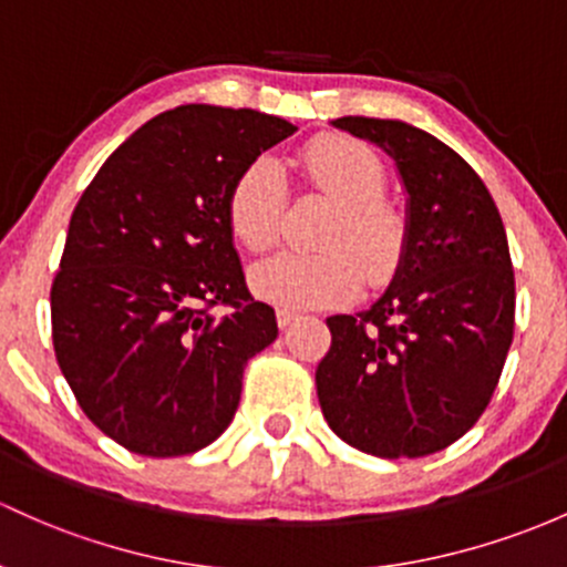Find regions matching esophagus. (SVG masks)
<instances>
[{
  "label": "esophagus",
  "instance_id": "esophagus-1",
  "mask_svg": "<svg viewBox=\"0 0 567 567\" xmlns=\"http://www.w3.org/2000/svg\"><path fill=\"white\" fill-rule=\"evenodd\" d=\"M295 319H297L295 310H289V308H278L276 310V321H278V327H281V330L291 327V321H295Z\"/></svg>",
  "mask_w": 567,
  "mask_h": 567
}]
</instances>
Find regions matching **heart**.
<instances>
[{
    "label": "heart",
    "instance_id": "obj_1",
    "mask_svg": "<svg viewBox=\"0 0 567 567\" xmlns=\"http://www.w3.org/2000/svg\"><path fill=\"white\" fill-rule=\"evenodd\" d=\"M302 181L310 192L332 199L334 210L321 229L316 254H276L251 270L259 297L289 308H327L349 302L362 286H386L403 267L411 221L383 194L386 167L370 145L354 137H316L300 154ZM289 208L284 169L259 156L237 175L227 199L229 229L248 251L278 243Z\"/></svg>",
    "mask_w": 567,
    "mask_h": 567
}]
</instances>
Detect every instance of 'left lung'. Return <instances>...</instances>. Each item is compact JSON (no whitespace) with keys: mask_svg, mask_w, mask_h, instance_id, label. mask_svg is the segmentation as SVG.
Returning a JSON list of instances; mask_svg holds the SVG:
<instances>
[{"mask_svg":"<svg viewBox=\"0 0 567 567\" xmlns=\"http://www.w3.org/2000/svg\"><path fill=\"white\" fill-rule=\"evenodd\" d=\"M334 126L398 164L411 243L373 308L327 319L332 343L316 368L321 413L364 454H435L486 411L514 340L516 284L501 210L476 169L427 132L364 115Z\"/></svg>","mask_w":567,"mask_h":567,"instance_id":"left-lung-1","label":"left lung"}]
</instances>
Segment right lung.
I'll use <instances>...</instances> for the list:
<instances>
[{"label": "right lung", "instance_id": "add662e5", "mask_svg": "<svg viewBox=\"0 0 567 567\" xmlns=\"http://www.w3.org/2000/svg\"><path fill=\"white\" fill-rule=\"evenodd\" d=\"M295 132L248 107L181 105L124 140L78 199L51 286L53 351L83 413L130 452L216 441L248 359L278 338L246 286L227 199Z\"/></svg>", "mask_w": 567, "mask_h": 567}]
</instances>
